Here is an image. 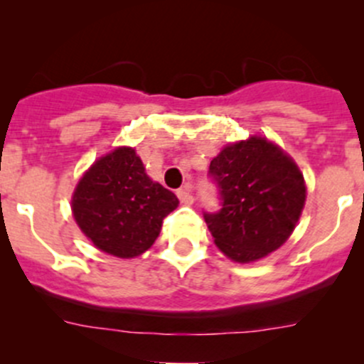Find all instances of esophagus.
<instances>
[{
    "label": "esophagus",
    "mask_w": 364,
    "mask_h": 364,
    "mask_svg": "<svg viewBox=\"0 0 364 364\" xmlns=\"http://www.w3.org/2000/svg\"><path fill=\"white\" fill-rule=\"evenodd\" d=\"M178 197L183 204H192L193 203V196H192V185L186 183L183 188L178 190Z\"/></svg>",
    "instance_id": "obj_1"
}]
</instances>
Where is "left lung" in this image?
Returning <instances> with one entry per match:
<instances>
[{"mask_svg":"<svg viewBox=\"0 0 364 364\" xmlns=\"http://www.w3.org/2000/svg\"><path fill=\"white\" fill-rule=\"evenodd\" d=\"M209 176L222 208L204 213L216 247L234 262L269 255L294 230L306 186L294 160L264 137L225 146L211 160Z\"/></svg>","mask_w":364,"mask_h":364,"instance_id":"1","label":"left lung"}]
</instances>
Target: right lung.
I'll return each instance as SVG.
<instances>
[{
    "instance_id": "1",
    "label": "right lung",
    "mask_w": 364,
    "mask_h": 364,
    "mask_svg": "<svg viewBox=\"0 0 364 364\" xmlns=\"http://www.w3.org/2000/svg\"><path fill=\"white\" fill-rule=\"evenodd\" d=\"M178 204L171 190L146 174L135 149L124 146L95 161L72 197L73 218L87 240L119 259L151 248L161 222Z\"/></svg>"
}]
</instances>
